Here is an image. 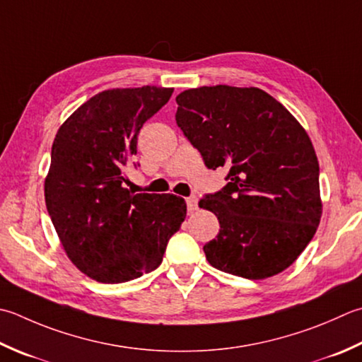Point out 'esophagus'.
Here are the masks:
<instances>
[{
	"label": "esophagus",
	"mask_w": 362,
	"mask_h": 362,
	"mask_svg": "<svg viewBox=\"0 0 362 362\" xmlns=\"http://www.w3.org/2000/svg\"><path fill=\"white\" fill-rule=\"evenodd\" d=\"M187 207H188V211L197 210V197L196 196L187 197Z\"/></svg>",
	"instance_id": "obj_1"
}]
</instances>
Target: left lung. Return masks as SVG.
<instances>
[{"label":"left lung","mask_w":362,"mask_h":362,"mask_svg":"<svg viewBox=\"0 0 362 362\" xmlns=\"http://www.w3.org/2000/svg\"><path fill=\"white\" fill-rule=\"evenodd\" d=\"M175 120L209 169L228 185L199 201L219 221L205 243L209 264L246 279L284 272L322 218L318 160L306 130L259 88L202 86L175 97Z\"/></svg>","instance_id":"1"}]
</instances>
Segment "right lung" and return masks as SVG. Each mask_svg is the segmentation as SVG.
<instances>
[{
	"mask_svg": "<svg viewBox=\"0 0 362 362\" xmlns=\"http://www.w3.org/2000/svg\"><path fill=\"white\" fill-rule=\"evenodd\" d=\"M173 88L98 92L67 117L53 141L45 204L72 264L103 284L136 279L157 268L187 216L174 194H133L125 166L141 127L171 98Z\"/></svg>",
	"mask_w": 362,
	"mask_h": 362,
	"instance_id": "add662e5",
	"label": "right lung"
}]
</instances>
